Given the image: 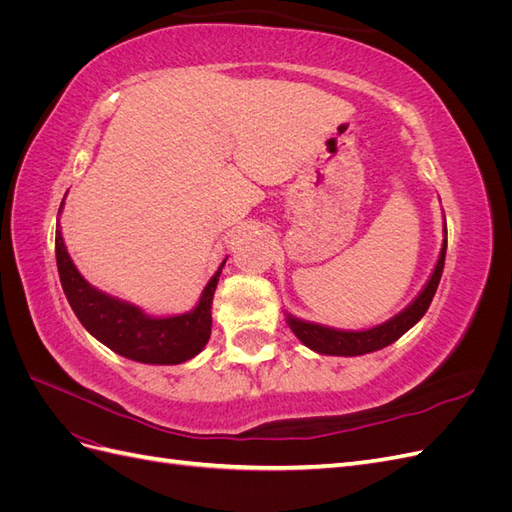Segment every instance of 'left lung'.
I'll list each match as a JSON object with an SVG mask.
<instances>
[{
    "label": "left lung",
    "instance_id": "obj_1",
    "mask_svg": "<svg viewBox=\"0 0 512 512\" xmlns=\"http://www.w3.org/2000/svg\"><path fill=\"white\" fill-rule=\"evenodd\" d=\"M444 237H446V222H444ZM444 258H446V239L442 243L440 250V258L438 265L433 269L427 286L421 290V294L404 309L399 312L395 318L386 320L374 329L367 331H337V329H329L322 327V324H314V322H305L288 314V327L292 329V333L297 335L301 342L312 348L320 354H335V356H359V354H367V352H376L380 348L391 346L393 342L404 335L408 329H412L414 324L425 316V312L431 305L433 294L438 290L440 277H442V269H444Z\"/></svg>",
    "mask_w": 512,
    "mask_h": 512
}]
</instances>
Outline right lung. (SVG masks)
<instances>
[{
    "mask_svg": "<svg viewBox=\"0 0 512 512\" xmlns=\"http://www.w3.org/2000/svg\"><path fill=\"white\" fill-rule=\"evenodd\" d=\"M64 205V203H61ZM61 211V207H59ZM55 258L61 288L83 327L113 352L149 365H179L203 350L211 335V303L222 267L203 290L198 305L188 314L151 318L143 309L108 297L76 271L66 250L61 228L55 230Z\"/></svg>",
    "mask_w": 512,
    "mask_h": 512,
    "instance_id": "1",
    "label": "right lung"
}]
</instances>
